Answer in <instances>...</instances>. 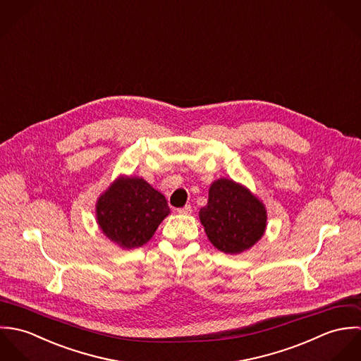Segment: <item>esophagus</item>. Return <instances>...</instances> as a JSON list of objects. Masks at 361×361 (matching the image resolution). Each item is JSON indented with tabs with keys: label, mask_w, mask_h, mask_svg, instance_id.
<instances>
[{
	"label": "esophagus",
	"mask_w": 361,
	"mask_h": 361,
	"mask_svg": "<svg viewBox=\"0 0 361 361\" xmlns=\"http://www.w3.org/2000/svg\"><path fill=\"white\" fill-rule=\"evenodd\" d=\"M178 214H182V215H189L192 214V207L185 206L182 208H178Z\"/></svg>",
	"instance_id": "1"
}]
</instances>
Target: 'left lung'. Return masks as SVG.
<instances>
[{
	"mask_svg": "<svg viewBox=\"0 0 361 361\" xmlns=\"http://www.w3.org/2000/svg\"><path fill=\"white\" fill-rule=\"evenodd\" d=\"M208 240L228 255L255 246L265 232L267 209L245 186L221 178L208 190V203L199 212Z\"/></svg>",
	"mask_w": 361,
	"mask_h": 361,
	"instance_id": "left-lung-1",
	"label": "left lung"
}]
</instances>
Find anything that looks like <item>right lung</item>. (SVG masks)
<instances>
[{"label":"right lung","instance_id":"1","mask_svg":"<svg viewBox=\"0 0 361 361\" xmlns=\"http://www.w3.org/2000/svg\"><path fill=\"white\" fill-rule=\"evenodd\" d=\"M169 212L164 195L136 176H119L96 204L104 235L123 249L146 245Z\"/></svg>","mask_w":361,"mask_h":361}]
</instances>
